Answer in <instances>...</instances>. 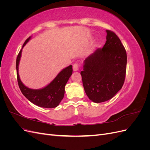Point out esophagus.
Returning <instances> with one entry per match:
<instances>
[{
    "instance_id": "34e87169",
    "label": "esophagus",
    "mask_w": 150,
    "mask_h": 150,
    "mask_svg": "<svg viewBox=\"0 0 150 150\" xmlns=\"http://www.w3.org/2000/svg\"><path fill=\"white\" fill-rule=\"evenodd\" d=\"M72 69H73L74 71H79V65L78 64H74L72 67Z\"/></svg>"
}]
</instances>
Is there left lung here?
Listing matches in <instances>:
<instances>
[{
	"mask_svg": "<svg viewBox=\"0 0 150 150\" xmlns=\"http://www.w3.org/2000/svg\"><path fill=\"white\" fill-rule=\"evenodd\" d=\"M106 31L104 46L86 58L81 72L85 93L96 103L114 97L122 88L126 76V50L115 33Z\"/></svg>",
	"mask_w": 150,
	"mask_h": 150,
	"instance_id": "left-lung-1",
	"label": "left lung"
}]
</instances>
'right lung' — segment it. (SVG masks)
I'll list each match as a JSON object with an SVG mask.
<instances>
[{
    "instance_id": "1",
    "label": "right lung",
    "mask_w": 150,
    "mask_h": 150,
    "mask_svg": "<svg viewBox=\"0 0 150 150\" xmlns=\"http://www.w3.org/2000/svg\"><path fill=\"white\" fill-rule=\"evenodd\" d=\"M30 39L31 36L25 40L22 48ZM22 48L18 54L16 60L17 82L22 93L29 101L39 107L46 108L57 107L64 98L65 86L72 73V65L63 69L56 78L44 88L38 89L29 88L22 83L19 74V65Z\"/></svg>"
}]
</instances>
